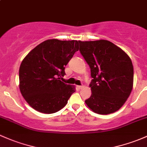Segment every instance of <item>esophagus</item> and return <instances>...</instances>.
Returning a JSON list of instances; mask_svg holds the SVG:
<instances>
[{"mask_svg": "<svg viewBox=\"0 0 147 147\" xmlns=\"http://www.w3.org/2000/svg\"><path fill=\"white\" fill-rule=\"evenodd\" d=\"M77 88H78V89L80 90V89H82V88H83V86H77Z\"/></svg>", "mask_w": 147, "mask_h": 147, "instance_id": "obj_1", "label": "esophagus"}]
</instances>
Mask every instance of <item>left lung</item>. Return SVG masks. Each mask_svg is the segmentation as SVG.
<instances>
[{
	"label": "left lung",
	"instance_id": "obj_1",
	"mask_svg": "<svg viewBox=\"0 0 147 147\" xmlns=\"http://www.w3.org/2000/svg\"><path fill=\"white\" fill-rule=\"evenodd\" d=\"M80 53L90 68L92 94L85 101L98 114L118 111L130 96L134 70L129 56L107 40L80 41Z\"/></svg>",
	"mask_w": 147,
	"mask_h": 147
}]
</instances>
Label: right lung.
<instances>
[{
    "mask_svg": "<svg viewBox=\"0 0 147 147\" xmlns=\"http://www.w3.org/2000/svg\"><path fill=\"white\" fill-rule=\"evenodd\" d=\"M78 49L77 40L50 39L38 45L25 57L19 71L20 90L33 109L53 113L67 105L76 88L60 79Z\"/></svg>",
    "mask_w": 147,
    "mask_h": 147,
    "instance_id": "1",
    "label": "right lung"
}]
</instances>
